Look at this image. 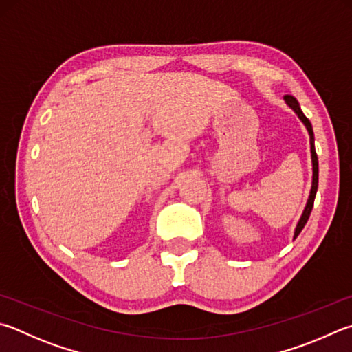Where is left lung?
<instances>
[{
  "label": "left lung",
  "instance_id": "8db88e82",
  "mask_svg": "<svg viewBox=\"0 0 352 352\" xmlns=\"http://www.w3.org/2000/svg\"><path fill=\"white\" fill-rule=\"evenodd\" d=\"M285 101L286 104L291 107V109L297 113V117L302 120V123L306 126V129H308L309 133V144H311V160H312V186H311V192H309V198H308V203H306L305 210L302 217H300V220L297 223V228H296V232H294V239H297V235L302 232V229L305 228L306 221H308L309 215H311V210L312 206H314V198L317 194V188H318V160H317V154H316V148H314V132H312V126L309 123V120L305 117V113L300 109V104L298 101L292 97V95H285Z\"/></svg>",
  "mask_w": 352,
  "mask_h": 352
}]
</instances>
